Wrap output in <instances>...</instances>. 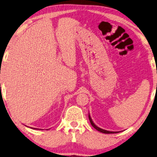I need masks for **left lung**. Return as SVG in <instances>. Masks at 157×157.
I'll use <instances>...</instances> for the list:
<instances>
[{"label":"left lung","mask_w":157,"mask_h":157,"mask_svg":"<svg viewBox=\"0 0 157 157\" xmlns=\"http://www.w3.org/2000/svg\"><path fill=\"white\" fill-rule=\"evenodd\" d=\"M88 118H89L90 122V124H92V126L94 127V128L95 129H97L98 131L101 132H103V133H105V134H114V133H118V132H112V131L105 130V129H101V128H98V127L95 125V124H94V122H93V120H92V119H91V117H90V114H89V113H88Z\"/></svg>","instance_id":"left-lung-1"}]
</instances>
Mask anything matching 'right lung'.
<instances>
[{
	"mask_svg": "<svg viewBox=\"0 0 157 157\" xmlns=\"http://www.w3.org/2000/svg\"><path fill=\"white\" fill-rule=\"evenodd\" d=\"M34 129H35V128H34Z\"/></svg>",
	"mask_w": 157,
	"mask_h": 157,
	"instance_id": "right-lung-1",
	"label": "right lung"
}]
</instances>
